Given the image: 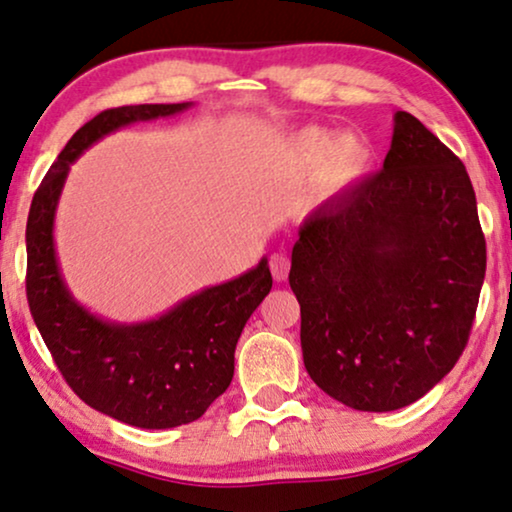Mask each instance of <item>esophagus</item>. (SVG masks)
<instances>
[{
    "instance_id": "obj_1",
    "label": "esophagus",
    "mask_w": 512,
    "mask_h": 512,
    "mask_svg": "<svg viewBox=\"0 0 512 512\" xmlns=\"http://www.w3.org/2000/svg\"><path fill=\"white\" fill-rule=\"evenodd\" d=\"M269 267H271V276H274V281H278V283H283L290 274V260L285 255L271 257Z\"/></svg>"
}]
</instances>
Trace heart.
Instances as JSON below:
<instances>
[{"label": "heart", "mask_w": 512, "mask_h": 512, "mask_svg": "<svg viewBox=\"0 0 512 512\" xmlns=\"http://www.w3.org/2000/svg\"><path fill=\"white\" fill-rule=\"evenodd\" d=\"M283 161L292 173L316 170V189L323 196L349 192L372 166V147L363 135L344 133L332 138L325 128L306 126L283 145Z\"/></svg>", "instance_id": "b5f03b06"}]
</instances>
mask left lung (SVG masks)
Segmentation results:
<instances>
[{
  "label": "left lung",
  "mask_w": 512,
  "mask_h": 512,
  "mask_svg": "<svg viewBox=\"0 0 512 512\" xmlns=\"http://www.w3.org/2000/svg\"><path fill=\"white\" fill-rule=\"evenodd\" d=\"M297 234L288 278L309 377L360 412L431 391L466 349L487 269L466 166L395 112L384 168L320 203Z\"/></svg>",
  "instance_id": "left-lung-1"
}]
</instances>
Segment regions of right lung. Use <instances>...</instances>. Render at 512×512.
Instances as JSON below:
<instances>
[{
  "label": "right lung",
  "mask_w": 512,
  "mask_h": 512,
  "mask_svg": "<svg viewBox=\"0 0 512 512\" xmlns=\"http://www.w3.org/2000/svg\"><path fill=\"white\" fill-rule=\"evenodd\" d=\"M194 102L128 105L100 112L67 142L27 215V302L72 391L107 417L138 428L196 421L234 377V351L252 311L271 290L269 260L210 285L140 323H117L79 304L56 252V210L70 166L119 128L175 117Z\"/></svg>",
  "instance_id": "obj_1"
}]
</instances>
